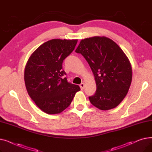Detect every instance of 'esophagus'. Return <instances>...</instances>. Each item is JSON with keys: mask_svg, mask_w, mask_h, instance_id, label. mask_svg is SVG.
Here are the masks:
<instances>
[{"mask_svg": "<svg viewBox=\"0 0 152 152\" xmlns=\"http://www.w3.org/2000/svg\"><path fill=\"white\" fill-rule=\"evenodd\" d=\"M79 86H80V88L81 90H83L84 89V86H85V84L84 83H81L80 85H79Z\"/></svg>", "mask_w": 152, "mask_h": 152, "instance_id": "obj_1", "label": "esophagus"}]
</instances>
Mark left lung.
Instances as JSON below:
<instances>
[{
  "label": "left lung",
  "mask_w": 152,
  "mask_h": 152,
  "mask_svg": "<svg viewBox=\"0 0 152 152\" xmlns=\"http://www.w3.org/2000/svg\"><path fill=\"white\" fill-rule=\"evenodd\" d=\"M75 52L88 62L94 75L96 92L89 97L101 110L116 107L130 87L132 71L129 60L119 45L105 36L82 39Z\"/></svg>",
  "instance_id": "8db88e82"
}]
</instances>
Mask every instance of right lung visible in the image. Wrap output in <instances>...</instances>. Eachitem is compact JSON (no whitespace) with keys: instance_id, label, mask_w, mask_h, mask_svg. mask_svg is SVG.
I'll list each match as a JSON object with an SVG mask.
<instances>
[{"instance_id":"right-lung-1","label":"right lung","mask_w":152,"mask_h":152,"mask_svg":"<svg viewBox=\"0 0 152 152\" xmlns=\"http://www.w3.org/2000/svg\"><path fill=\"white\" fill-rule=\"evenodd\" d=\"M77 42V39L48 41L31 55L26 64L24 79L27 92L47 114L61 113L80 91L79 86L67 81L62 69L63 60L73 51Z\"/></svg>"}]
</instances>
